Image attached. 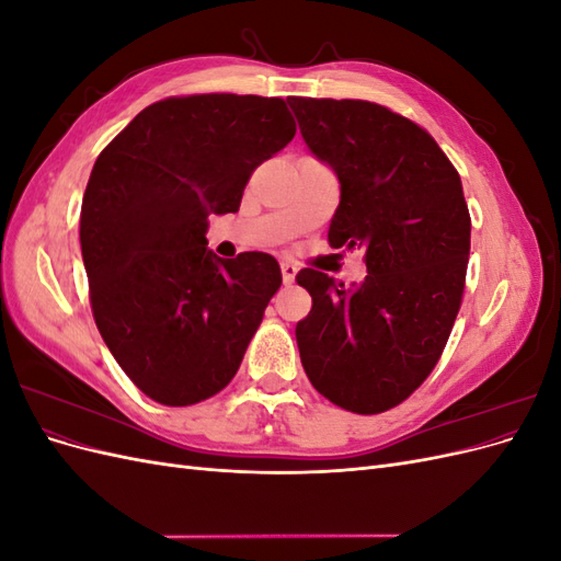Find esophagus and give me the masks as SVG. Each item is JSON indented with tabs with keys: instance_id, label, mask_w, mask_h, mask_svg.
I'll return each mask as SVG.
<instances>
[{
	"instance_id": "34e87169",
	"label": "esophagus",
	"mask_w": 561,
	"mask_h": 561,
	"mask_svg": "<svg viewBox=\"0 0 561 561\" xmlns=\"http://www.w3.org/2000/svg\"><path fill=\"white\" fill-rule=\"evenodd\" d=\"M297 264H293V262H280V274H283V283L285 285H290L293 280H295V276H297Z\"/></svg>"
}]
</instances>
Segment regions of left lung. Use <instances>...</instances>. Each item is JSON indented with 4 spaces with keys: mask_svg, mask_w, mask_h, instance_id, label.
I'll return each instance as SVG.
<instances>
[{
    "mask_svg": "<svg viewBox=\"0 0 561 561\" xmlns=\"http://www.w3.org/2000/svg\"><path fill=\"white\" fill-rule=\"evenodd\" d=\"M287 103L342 190L330 245L360 248L367 264L365 280L351 287L313 268L297 274L313 299L295 330L301 365L342 410L379 414L431 375L461 307L470 254L461 178L426 130L388 107Z\"/></svg>",
    "mask_w": 561,
    "mask_h": 561,
    "instance_id": "8db88e82",
    "label": "left lung"
}]
</instances>
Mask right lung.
<instances>
[{
	"mask_svg": "<svg viewBox=\"0 0 561 561\" xmlns=\"http://www.w3.org/2000/svg\"><path fill=\"white\" fill-rule=\"evenodd\" d=\"M280 98L208 93L145 107L98 157L81 203L95 325L128 379L168 407L219 393L257 332L280 266L208 250L254 168L295 138Z\"/></svg>",
	"mask_w": 561,
	"mask_h": 561,
	"instance_id": "right-lung-1",
	"label": "right lung"
}]
</instances>
